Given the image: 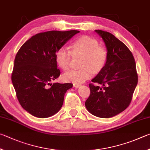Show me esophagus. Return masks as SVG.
<instances>
[{
	"instance_id": "1",
	"label": "esophagus",
	"mask_w": 150,
	"mask_h": 150,
	"mask_svg": "<svg viewBox=\"0 0 150 150\" xmlns=\"http://www.w3.org/2000/svg\"><path fill=\"white\" fill-rule=\"evenodd\" d=\"M73 86H74V88H79V87H80L81 85H80V84H78V83H73Z\"/></svg>"
}]
</instances>
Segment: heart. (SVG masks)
Segmentation results:
<instances>
[{"label": "heart", "mask_w": 150, "mask_h": 150, "mask_svg": "<svg viewBox=\"0 0 150 150\" xmlns=\"http://www.w3.org/2000/svg\"><path fill=\"white\" fill-rule=\"evenodd\" d=\"M72 54L82 55L81 67L79 70H73L65 73L62 79L65 82L81 83L91 78L93 72H99L105 66L108 53L105 48L99 46L96 39L89 36H82L73 42L71 51L62 47L55 54L57 64L62 70L70 68Z\"/></svg>", "instance_id": "heart-1"}]
</instances>
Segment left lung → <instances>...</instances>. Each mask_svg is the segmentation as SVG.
<instances>
[{
    "instance_id": "obj_1",
    "label": "left lung",
    "mask_w": 150,
    "mask_h": 150,
    "mask_svg": "<svg viewBox=\"0 0 150 150\" xmlns=\"http://www.w3.org/2000/svg\"><path fill=\"white\" fill-rule=\"evenodd\" d=\"M95 31L105 43L108 57L103 70L89 84L90 95L85 105L96 117L110 118L129 106L138 83V74L134 58L125 43L107 31Z\"/></svg>"
}]
</instances>
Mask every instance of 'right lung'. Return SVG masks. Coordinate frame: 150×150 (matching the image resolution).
<instances>
[{
  "mask_svg": "<svg viewBox=\"0 0 150 150\" xmlns=\"http://www.w3.org/2000/svg\"><path fill=\"white\" fill-rule=\"evenodd\" d=\"M79 31H49L36 34L23 44L14 59L12 82L23 109L38 118L49 117L62 106L72 83H51L59 76L55 54Z\"/></svg>",
  "mask_w": 150,
  "mask_h": 150,
  "instance_id": "right-lung-1",
  "label": "right lung"
}]
</instances>
